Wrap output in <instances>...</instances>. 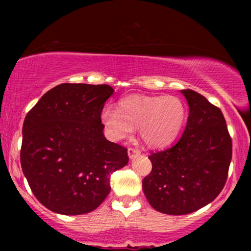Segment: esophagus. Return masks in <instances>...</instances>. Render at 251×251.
<instances>
[{"instance_id": "34e87169", "label": "esophagus", "mask_w": 251, "mask_h": 251, "mask_svg": "<svg viewBox=\"0 0 251 251\" xmlns=\"http://www.w3.org/2000/svg\"><path fill=\"white\" fill-rule=\"evenodd\" d=\"M127 153H128V157L129 159H133L134 157H137V155L140 154V151L138 149H134V148H128L127 150Z\"/></svg>"}]
</instances>
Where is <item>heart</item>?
Here are the masks:
<instances>
[{
  "label": "heart",
  "instance_id": "obj_1",
  "mask_svg": "<svg viewBox=\"0 0 251 251\" xmlns=\"http://www.w3.org/2000/svg\"><path fill=\"white\" fill-rule=\"evenodd\" d=\"M186 119L185 106L177 97L128 96L118 103V109L105 107L101 123L116 140L128 138L133 128L151 148L171 144L183 128Z\"/></svg>",
  "mask_w": 251,
  "mask_h": 251
}]
</instances>
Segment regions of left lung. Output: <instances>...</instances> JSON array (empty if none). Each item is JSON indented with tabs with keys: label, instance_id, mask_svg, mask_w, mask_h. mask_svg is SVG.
<instances>
[{
	"label": "left lung",
	"instance_id": "obj_1",
	"mask_svg": "<svg viewBox=\"0 0 251 251\" xmlns=\"http://www.w3.org/2000/svg\"><path fill=\"white\" fill-rule=\"evenodd\" d=\"M189 103L185 131L176 145L150 155L143 191L157 211L186 215L208 205L226 185L232 143L223 113L205 97L183 89Z\"/></svg>",
	"mask_w": 251,
	"mask_h": 251
}]
</instances>
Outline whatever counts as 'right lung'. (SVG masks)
<instances>
[{"instance_id":"add662e5","label":"right lung","mask_w":251,"mask_h":251,"mask_svg":"<svg viewBox=\"0 0 251 251\" xmlns=\"http://www.w3.org/2000/svg\"><path fill=\"white\" fill-rule=\"evenodd\" d=\"M108 85L61 83L25 116L21 166L31 192L50 211L82 215L111 191L109 177L128 163L127 149L108 142L101 112Z\"/></svg>"}]
</instances>
